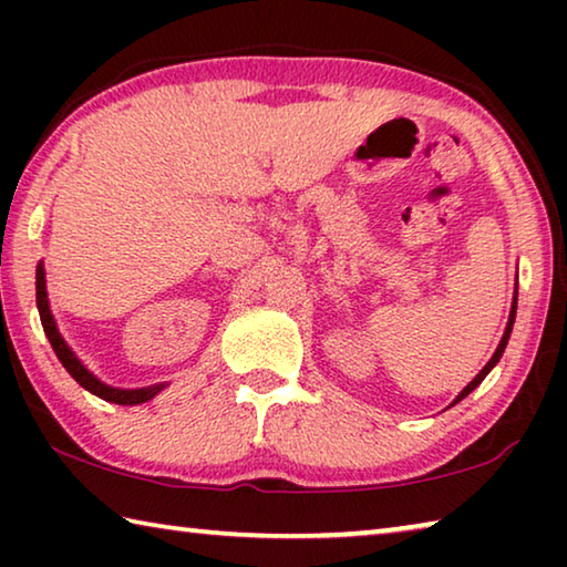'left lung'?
Masks as SVG:
<instances>
[{
	"mask_svg": "<svg viewBox=\"0 0 567 567\" xmlns=\"http://www.w3.org/2000/svg\"><path fill=\"white\" fill-rule=\"evenodd\" d=\"M513 322H515V302H513V310H511V320H507V328H505V334H503V340H501V344H497V350H495V354H493V358H491V362H487L485 364V368L483 370H480L477 372V375H475V380L473 382H470V385L463 390V392H460V395L455 398V402H460V400H463V398H467L470 395V392H473L477 385H480V382H483L485 380V375H487V372H491L493 368H495V364H497V360H501L503 358V352H505V344H507V338H511V332H513ZM455 402H453V405H455Z\"/></svg>",
	"mask_w": 567,
	"mask_h": 567,
	"instance_id": "left-lung-1",
	"label": "left lung"
}]
</instances>
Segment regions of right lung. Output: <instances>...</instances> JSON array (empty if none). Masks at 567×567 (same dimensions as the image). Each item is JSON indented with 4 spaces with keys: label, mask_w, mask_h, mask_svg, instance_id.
Returning a JSON list of instances; mask_svg holds the SVG:
<instances>
[{
    "label": "right lung",
    "mask_w": 567,
    "mask_h": 567,
    "mask_svg": "<svg viewBox=\"0 0 567 567\" xmlns=\"http://www.w3.org/2000/svg\"><path fill=\"white\" fill-rule=\"evenodd\" d=\"M37 307H40V318H42V328L44 334L50 338V344L56 358L66 368V372L80 382L84 390H90L92 395H97L107 402H117V405H140V402H147L157 395V392L165 388V385H150V388H140V390H117V388H110L100 382L97 378L92 375V372L84 368V364L74 358L72 350L66 348L64 340L60 338V332H56V324L52 320V312H50V305H47V290H44V270L42 265L37 267Z\"/></svg>",
    "instance_id": "add662e5"
}]
</instances>
